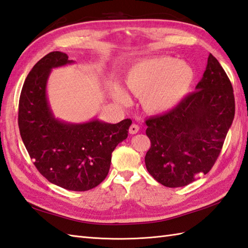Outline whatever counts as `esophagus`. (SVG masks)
Segmentation results:
<instances>
[{
  "mask_svg": "<svg viewBox=\"0 0 248 248\" xmlns=\"http://www.w3.org/2000/svg\"><path fill=\"white\" fill-rule=\"evenodd\" d=\"M139 130H140V127L138 124H131L130 125V128H129V132H130V134H136L139 132Z\"/></svg>",
  "mask_w": 248,
  "mask_h": 248,
  "instance_id": "esophagus-1",
  "label": "esophagus"
}]
</instances>
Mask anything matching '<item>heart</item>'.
<instances>
[{
	"label": "heart",
	"mask_w": 248,
	"mask_h": 248,
	"mask_svg": "<svg viewBox=\"0 0 248 248\" xmlns=\"http://www.w3.org/2000/svg\"><path fill=\"white\" fill-rule=\"evenodd\" d=\"M196 81V71L186 62L172 56H154L135 62L124 77L125 85L140 97L143 108L160 115L175 109L183 102ZM112 96L121 103L130 98L117 84H113Z\"/></svg>",
	"instance_id": "1"
}]
</instances>
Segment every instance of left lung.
<instances>
[{
	"instance_id": "1",
	"label": "left lung",
	"mask_w": 248,
	"mask_h": 248,
	"mask_svg": "<svg viewBox=\"0 0 248 248\" xmlns=\"http://www.w3.org/2000/svg\"><path fill=\"white\" fill-rule=\"evenodd\" d=\"M234 94L229 78L210 54L196 92L163 115L146 120L151 146L147 170L167 187L192 183L213 167L234 118Z\"/></svg>"
}]
</instances>
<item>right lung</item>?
I'll return each instance as SVG.
<instances>
[{
    "instance_id": "obj_1",
    "label": "right lung",
    "mask_w": 248,
    "mask_h": 248,
    "mask_svg": "<svg viewBox=\"0 0 248 248\" xmlns=\"http://www.w3.org/2000/svg\"><path fill=\"white\" fill-rule=\"evenodd\" d=\"M71 62L60 51L37 62L21 91L18 124L25 148L41 175L62 188L84 192L107 178L112 152L128 138L132 120L113 124L93 119L75 124L55 119L46 99V82L52 68Z\"/></svg>"
}]
</instances>
